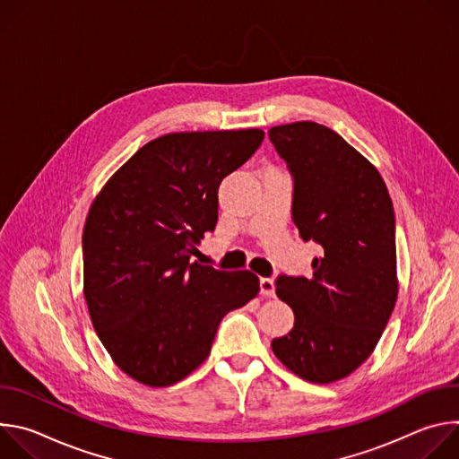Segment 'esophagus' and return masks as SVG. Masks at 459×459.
<instances>
[{"mask_svg": "<svg viewBox=\"0 0 459 459\" xmlns=\"http://www.w3.org/2000/svg\"><path fill=\"white\" fill-rule=\"evenodd\" d=\"M259 290L265 298H274V292H276L274 280L273 278H261L259 280Z\"/></svg>", "mask_w": 459, "mask_h": 459, "instance_id": "obj_1", "label": "esophagus"}]
</instances>
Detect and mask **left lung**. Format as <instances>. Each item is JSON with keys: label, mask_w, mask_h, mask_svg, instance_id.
<instances>
[{"label": "left lung", "mask_w": 459, "mask_h": 459, "mask_svg": "<svg viewBox=\"0 0 459 459\" xmlns=\"http://www.w3.org/2000/svg\"><path fill=\"white\" fill-rule=\"evenodd\" d=\"M294 176L292 220L321 245L312 278L280 276L294 329L276 358L310 383L354 372L376 349L398 299L396 221L377 169L333 128L296 121L269 130Z\"/></svg>", "instance_id": "obj_1"}]
</instances>
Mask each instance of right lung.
Instances as JSON below:
<instances>
[{
    "label": "right lung",
    "mask_w": 459,
    "mask_h": 459,
    "mask_svg": "<svg viewBox=\"0 0 459 459\" xmlns=\"http://www.w3.org/2000/svg\"><path fill=\"white\" fill-rule=\"evenodd\" d=\"M261 128L172 133L103 185L83 229V294L112 361L147 386L198 368L223 316L259 292L250 271L190 257L218 221L221 179L264 142Z\"/></svg>",
    "instance_id": "add662e5"
}]
</instances>
